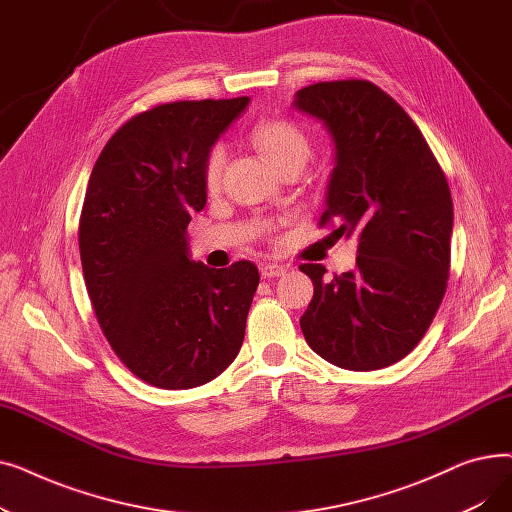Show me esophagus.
Returning <instances> with one entry per match:
<instances>
[{
	"label": "esophagus",
	"instance_id": "obj_1",
	"mask_svg": "<svg viewBox=\"0 0 512 512\" xmlns=\"http://www.w3.org/2000/svg\"><path fill=\"white\" fill-rule=\"evenodd\" d=\"M259 272H261V278H280L286 274V267L278 263H261Z\"/></svg>",
	"mask_w": 512,
	"mask_h": 512
}]
</instances>
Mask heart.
Segmentation results:
<instances>
[{
    "label": "heart",
    "mask_w": 512,
    "mask_h": 512,
    "mask_svg": "<svg viewBox=\"0 0 512 512\" xmlns=\"http://www.w3.org/2000/svg\"><path fill=\"white\" fill-rule=\"evenodd\" d=\"M251 141L255 147L282 170L288 164H307L311 143L307 134L288 120H261L251 128ZM226 147L213 145L205 157V186L209 191L220 186L226 168Z\"/></svg>",
    "instance_id": "b5f03b06"
}]
</instances>
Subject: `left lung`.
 Listing matches in <instances>:
<instances>
[{
	"label": "left lung",
	"instance_id": "8db88e82",
	"mask_svg": "<svg viewBox=\"0 0 512 512\" xmlns=\"http://www.w3.org/2000/svg\"><path fill=\"white\" fill-rule=\"evenodd\" d=\"M292 107L334 143L321 224L334 220L338 236L359 242L357 267L342 276L301 265L313 282L301 330L336 367H388L419 344L444 299L454 218L446 176L409 114L369 80L305 87Z\"/></svg>",
	"mask_w": 512,
	"mask_h": 512
}]
</instances>
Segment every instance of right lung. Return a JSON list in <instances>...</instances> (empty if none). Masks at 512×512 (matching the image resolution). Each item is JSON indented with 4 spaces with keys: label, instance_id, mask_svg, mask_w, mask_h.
Here are the masks:
<instances>
[{
    "label": "right lung",
    "instance_id": "obj_1",
    "mask_svg": "<svg viewBox=\"0 0 512 512\" xmlns=\"http://www.w3.org/2000/svg\"><path fill=\"white\" fill-rule=\"evenodd\" d=\"M249 101H176L134 116L89 178L78 228L89 297L114 353L157 388L211 382L245 340L257 267L193 261L186 226L207 203L209 149Z\"/></svg>",
    "mask_w": 512,
    "mask_h": 512
}]
</instances>
